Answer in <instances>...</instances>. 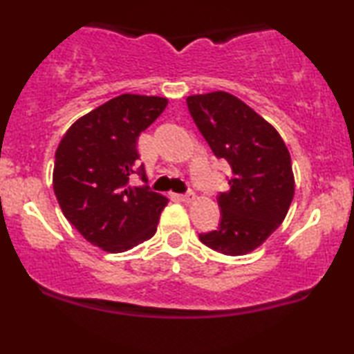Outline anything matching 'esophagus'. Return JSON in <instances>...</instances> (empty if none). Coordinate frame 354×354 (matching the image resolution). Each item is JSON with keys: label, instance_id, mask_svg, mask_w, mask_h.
I'll list each match as a JSON object with an SVG mask.
<instances>
[{"label": "esophagus", "instance_id": "1", "mask_svg": "<svg viewBox=\"0 0 354 354\" xmlns=\"http://www.w3.org/2000/svg\"><path fill=\"white\" fill-rule=\"evenodd\" d=\"M178 200L183 203H192L195 201V195L193 193H185V195H178Z\"/></svg>", "mask_w": 354, "mask_h": 354}]
</instances>
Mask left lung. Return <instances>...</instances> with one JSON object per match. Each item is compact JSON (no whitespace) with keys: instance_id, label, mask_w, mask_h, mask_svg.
<instances>
[{"instance_id":"left-lung-1","label":"left lung","mask_w":354,"mask_h":354,"mask_svg":"<svg viewBox=\"0 0 354 354\" xmlns=\"http://www.w3.org/2000/svg\"><path fill=\"white\" fill-rule=\"evenodd\" d=\"M187 104L212 153L232 167L230 190L217 200L221 224L200 240L222 254H248L277 230L292 205L287 145L274 125L227 91L192 95Z\"/></svg>"}]
</instances>
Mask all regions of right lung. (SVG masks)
Instances as JSON below:
<instances>
[{
	"instance_id": "add662e5",
	"label": "right lung",
	"mask_w": 354,
	"mask_h": 354,
	"mask_svg": "<svg viewBox=\"0 0 354 354\" xmlns=\"http://www.w3.org/2000/svg\"><path fill=\"white\" fill-rule=\"evenodd\" d=\"M167 106L161 96L124 93L82 115L56 149L53 188L66 219L86 241L108 253H122L156 234L169 200L133 187L137 140Z\"/></svg>"
}]
</instances>
